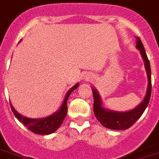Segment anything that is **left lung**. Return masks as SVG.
<instances>
[{
  "label": "left lung",
  "instance_id": "obj_1",
  "mask_svg": "<svg viewBox=\"0 0 159 159\" xmlns=\"http://www.w3.org/2000/svg\"><path fill=\"white\" fill-rule=\"evenodd\" d=\"M137 46L138 49L140 50L141 54L144 61V65L146 68L147 74H148V89L145 98L143 99L142 103L138 105V107L133 110H131L129 111L119 112L110 111V110L104 109L102 107L101 100L99 95V93L93 89V97H94V114L101 125H103L105 127L112 130H125L129 128L133 124L139 119L141 116L143 115L145 109L148 107V105L150 101L151 97V92H152V81H151V68H150V63L147 56L146 51L144 49L143 44L140 39L137 37L136 41Z\"/></svg>",
  "mask_w": 159,
  "mask_h": 159
}]
</instances>
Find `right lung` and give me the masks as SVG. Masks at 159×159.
Instances as JSON below:
<instances>
[{"instance_id": "1", "label": "right lung", "mask_w": 159, "mask_h": 159, "mask_svg": "<svg viewBox=\"0 0 159 159\" xmlns=\"http://www.w3.org/2000/svg\"><path fill=\"white\" fill-rule=\"evenodd\" d=\"M78 86L79 84H76L75 86L72 87L67 92L66 96L64 98V102H63L60 109L58 110V111L45 118L32 119V118L25 117L23 116L20 115L18 112L14 109V107H12L11 103H10L11 108L12 110L13 114L17 118V120L20 122H21V123H23V125L25 126H27V129H29L31 132H34L36 134L40 135L51 134L52 132H55L56 130L60 126L62 122L64 121V118L66 116L67 111H68V108H67L68 98H69V96H70V95L71 94L73 90H75L76 88H78Z\"/></svg>"}]
</instances>
